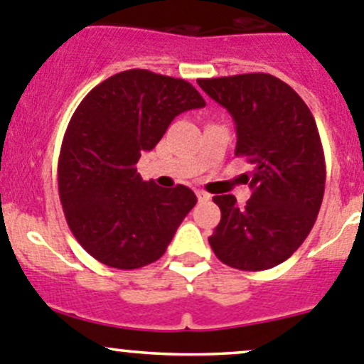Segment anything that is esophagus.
<instances>
[{"mask_svg": "<svg viewBox=\"0 0 364 364\" xmlns=\"http://www.w3.org/2000/svg\"><path fill=\"white\" fill-rule=\"evenodd\" d=\"M196 196H197V199H199V203H205V200L211 199V196L203 192V190H196Z\"/></svg>", "mask_w": 364, "mask_h": 364, "instance_id": "1", "label": "esophagus"}]
</instances>
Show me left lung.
I'll return each instance as SVG.
<instances>
[{
  "mask_svg": "<svg viewBox=\"0 0 364 364\" xmlns=\"http://www.w3.org/2000/svg\"><path fill=\"white\" fill-rule=\"evenodd\" d=\"M236 123V156L253 165L252 197L215 196L222 218L209 236L215 255L241 271L278 266L310 234L326 185L317 124L303 98L269 73L199 79Z\"/></svg>",
  "mask_w": 364,
  "mask_h": 364,
  "instance_id": "1",
  "label": "left lung"
}]
</instances>
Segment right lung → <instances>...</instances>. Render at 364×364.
Masks as SVG:
<instances>
[{"label": "right lung", "mask_w": 364, "mask_h": 364, "mask_svg": "<svg viewBox=\"0 0 364 364\" xmlns=\"http://www.w3.org/2000/svg\"><path fill=\"white\" fill-rule=\"evenodd\" d=\"M190 82L127 70L86 95L70 119L58 185L70 230L91 257L117 269L159 260L197 204L188 186L160 188L137 174L178 114L204 107Z\"/></svg>", "instance_id": "add662e5"}]
</instances>
